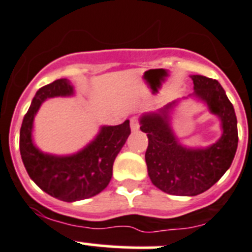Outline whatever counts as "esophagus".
<instances>
[{
  "mask_svg": "<svg viewBox=\"0 0 252 252\" xmlns=\"http://www.w3.org/2000/svg\"><path fill=\"white\" fill-rule=\"evenodd\" d=\"M130 128L133 131L139 129V121H138V117H131L130 118Z\"/></svg>",
  "mask_w": 252,
  "mask_h": 252,
  "instance_id": "esophagus-1",
  "label": "esophagus"
}]
</instances>
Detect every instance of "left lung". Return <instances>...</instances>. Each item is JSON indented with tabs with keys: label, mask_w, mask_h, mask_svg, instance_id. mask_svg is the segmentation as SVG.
Returning <instances> with one entry per match:
<instances>
[{
	"label": "left lung",
	"mask_w": 252,
	"mask_h": 252,
	"mask_svg": "<svg viewBox=\"0 0 252 252\" xmlns=\"http://www.w3.org/2000/svg\"><path fill=\"white\" fill-rule=\"evenodd\" d=\"M191 79L192 97L203 100L221 121L222 134L218 142L206 148L180 144L169 115L178 100L140 118V129L149 142L145 161L150 180L161 191L179 196H195L210 189L230 168L239 142L236 115L224 88L208 77L191 76Z\"/></svg>",
	"instance_id": "obj_1"
}]
</instances>
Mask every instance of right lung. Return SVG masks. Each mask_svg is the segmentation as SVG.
I'll list each match as a JSON object with an SVG mask.
<instances>
[{"instance_id":"right-lung-1","label":"right lung","mask_w":252,"mask_h":252,"mask_svg":"<svg viewBox=\"0 0 252 252\" xmlns=\"http://www.w3.org/2000/svg\"><path fill=\"white\" fill-rule=\"evenodd\" d=\"M73 94V86L64 78L39 88L20 130L21 158L30 178L44 192L67 203L88 199L107 188L115 157L130 134L129 121H126L119 126H102L97 137L76 154L61 157L41 152L32 140L34 115L47 98Z\"/></svg>"}]
</instances>
